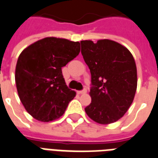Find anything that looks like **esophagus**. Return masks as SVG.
Masks as SVG:
<instances>
[{
	"mask_svg": "<svg viewBox=\"0 0 158 158\" xmlns=\"http://www.w3.org/2000/svg\"><path fill=\"white\" fill-rule=\"evenodd\" d=\"M86 92H87V89H83V90H79V91H78V93H79V94H85V93H86Z\"/></svg>",
	"mask_w": 158,
	"mask_h": 158,
	"instance_id": "obj_1",
	"label": "esophagus"
}]
</instances>
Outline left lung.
<instances>
[{"label":"left lung","instance_id":"left-lung-1","mask_svg":"<svg viewBox=\"0 0 158 158\" xmlns=\"http://www.w3.org/2000/svg\"><path fill=\"white\" fill-rule=\"evenodd\" d=\"M81 53L91 73L88 116L107 125L121 119L131 105L137 86L132 54L115 41H81Z\"/></svg>","mask_w":158,"mask_h":158}]
</instances>
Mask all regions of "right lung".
Segmentation results:
<instances>
[{
	"label": "right lung",
	"instance_id": "1",
	"mask_svg": "<svg viewBox=\"0 0 158 158\" xmlns=\"http://www.w3.org/2000/svg\"><path fill=\"white\" fill-rule=\"evenodd\" d=\"M80 52L79 42L45 37L20 54L15 80L18 95L27 111L43 122L64 115L76 93L68 88L62 67Z\"/></svg>",
	"mask_w": 158,
	"mask_h": 158
}]
</instances>
